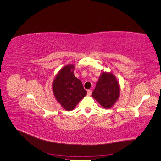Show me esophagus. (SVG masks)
<instances>
[{"instance_id": "esophagus-1", "label": "esophagus", "mask_w": 161, "mask_h": 161, "mask_svg": "<svg viewBox=\"0 0 161 161\" xmlns=\"http://www.w3.org/2000/svg\"><path fill=\"white\" fill-rule=\"evenodd\" d=\"M91 95V90H88L87 91V95L90 96Z\"/></svg>"}]
</instances>
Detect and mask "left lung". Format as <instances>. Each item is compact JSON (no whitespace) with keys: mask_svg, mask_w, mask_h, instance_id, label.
<instances>
[{"mask_svg":"<svg viewBox=\"0 0 161 161\" xmlns=\"http://www.w3.org/2000/svg\"><path fill=\"white\" fill-rule=\"evenodd\" d=\"M120 88L115 76L111 72L101 73L92 97L105 109H109L118 101Z\"/></svg>","mask_w":161,"mask_h":161,"instance_id":"left-lung-1","label":"left lung"}]
</instances>
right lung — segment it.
<instances>
[{"label":"right lung","instance_id":"obj_1","mask_svg":"<svg viewBox=\"0 0 161 161\" xmlns=\"http://www.w3.org/2000/svg\"><path fill=\"white\" fill-rule=\"evenodd\" d=\"M74 69L73 64L63 67L52 83V90L56 100L66 111L74 109L86 95L82 82L74 75Z\"/></svg>","mask_w":161,"mask_h":161}]
</instances>
